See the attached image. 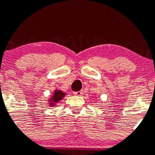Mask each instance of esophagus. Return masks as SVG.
Returning a JSON list of instances; mask_svg holds the SVG:
<instances>
[{
  "mask_svg": "<svg viewBox=\"0 0 155 155\" xmlns=\"http://www.w3.org/2000/svg\"><path fill=\"white\" fill-rule=\"evenodd\" d=\"M82 93H83V91H75L73 94L76 96H81L82 94Z\"/></svg>",
  "mask_w": 155,
  "mask_h": 155,
  "instance_id": "34e87169",
  "label": "esophagus"
}]
</instances>
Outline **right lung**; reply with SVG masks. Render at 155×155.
I'll list each match as a JSON object with an SVG mask.
<instances>
[{
    "mask_svg": "<svg viewBox=\"0 0 155 155\" xmlns=\"http://www.w3.org/2000/svg\"><path fill=\"white\" fill-rule=\"evenodd\" d=\"M66 95H67V93L64 92L62 90L56 88L54 91L53 94L50 96V97L48 100V105L50 107L56 106V104H58V102L61 101Z\"/></svg>",
    "mask_w": 155,
    "mask_h": 155,
    "instance_id": "obj_1",
    "label": "right lung"
}]
</instances>
